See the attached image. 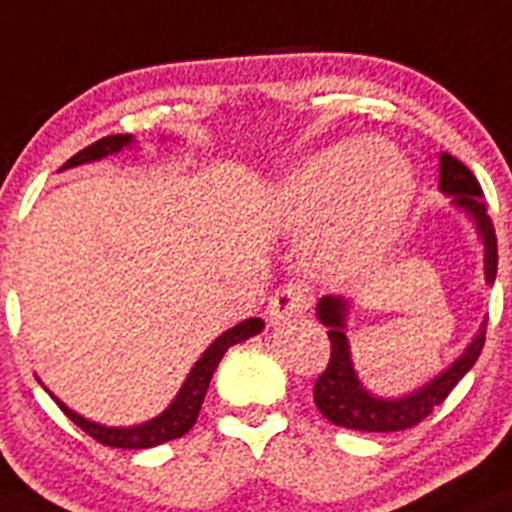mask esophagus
Masks as SVG:
<instances>
[{"instance_id": "34e87169", "label": "esophagus", "mask_w": 512, "mask_h": 512, "mask_svg": "<svg viewBox=\"0 0 512 512\" xmlns=\"http://www.w3.org/2000/svg\"><path fill=\"white\" fill-rule=\"evenodd\" d=\"M311 306V294L309 289H304L301 284H286L284 289L276 291L271 296L269 304V319L274 324H281V321L296 319V316L306 314Z\"/></svg>"}]
</instances>
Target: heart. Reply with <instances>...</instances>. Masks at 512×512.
<instances>
[{"mask_svg": "<svg viewBox=\"0 0 512 512\" xmlns=\"http://www.w3.org/2000/svg\"><path fill=\"white\" fill-rule=\"evenodd\" d=\"M410 163L384 140L324 148L276 188L271 216L294 233L314 231L319 269L357 276L372 269L397 238L412 201Z\"/></svg>", "mask_w": 512, "mask_h": 512, "instance_id": "obj_1", "label": "heart"}]
</instances>
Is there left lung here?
I'll return each instance as SVG.
<instances>
[{
	"mask_svg": "<svg viewBox=\"0 0 512 512\" xmlns=\"http://www.w3.org/2000/svg\"><path fill=\"white\" fill-rule=\"evenodd\" d=\"M440 191L447 196H455V206L467 211L478 226V233L485 243V281L493 284L498 274V238H495L493 218L488 216V206L483 201V188L478 178L470 173L465 163L450 153L440 155ZM319 319L329 326V342L332 354L324 372L319 374L314 384V402L321 415L337 427L359 432H399L420 425L425 417L435 412L447 399V394L455 389V384L465 377L478 362L480 352L485 347V326L480 334L472 339L460 359L452 364L447 372L432 379L417 392L399 399H379L372 397L367 389L359 384L352 367V354L349 342L344 337V316H347V301L324 296L316 306Z\"/></svg>",
	"mask_w": 512,
	"mask_h": 512,
	"instance_id": "obj_1",
	"label": "left lung"
}]
</instances>
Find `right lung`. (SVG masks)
<instances>
[{
	"mask_svg": "<svg viewBox=\"0 0 512 512\" xmlns=\"http://www.w3.org/2000/svg\"><path fill=\"white\" fill-rule=\"evenodd\" d=\"M130 143H133V135H107V138H100L97 143L87 145V148H82L80 153L72 155V158L65 163V168H72V165H80V163H90V160H100L110 153H118V150H123L125 145ZM261 329H264V321L246 319L241 321V324L233 326V329H228L226 334H221V337H218L206 352H203V357L198 359L196 367L191 369L186 384L180 387L178 397L173 399V405H170L163 415L155 417V420L145 422V425L102 427L97 425V422H90L85 420V417L77 415V412H72L70 407L62 405L60 399H55V402L82 432H87V435H90L92 440L100 442V445L120 447V450H148V447L178 440V437H183L193 425H196L198 412H201V405H203V397H206L208 392V384H211L213 372H216L218 362H221V357L226 354V349L233 347V344L243 342V339L253 337V334H259Z\"/></svg>",
	"mask_w": 512,
	"mask_h": 512,
	"instance_id": "add662e5",
	"label": "right lung"
}]
</instances>
